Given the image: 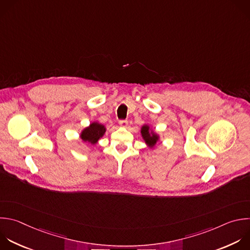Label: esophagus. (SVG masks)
<instances>
[{"label": "esophagus", "mask_w": 250, "mask_h": 250, "mask_svg": "<svg viewBox=\"0 0 250 250\" xmlns=\"http://www.w3.org/2000/svg\"><path fill=\"white\" fill-rule=\"evenodd\" d=\"M119 124H120V125H121L122 127H126L127 125H128V122H127V121H125V120H122V121L119 122Z\"/></svg>", "instance_id": "esophagus-1"}]
</instances>
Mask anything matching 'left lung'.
<instances>
[{"mask_svg":"<svg viewBox=\"0 0 250 250\" xmlns=\"http://www.w3.org/2000/svg\"><path fill=\"white\" fill-rule=\"evenodd\" d=\"M141 135L142 138L144 139L145 143L150 147L153 148L156 143L159 140V135L157 133H155L153 130L150 129V126L148 125H144L141 127Z\"/></svg>","mask_w":250,"mask_h":250,"instance_id":"8db88e82","label":"left lung"}]
</instances>
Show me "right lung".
I'll use <instances>...</instances> for the list:
<instances>
[{
  "label": "right lung",
  "instance_id": "1",
  "mask_svg": "<svg viewBox=\"0 0 250 250\" xmlns=\"http://www.w3.org/2000/svg\"><path fill=\"white\" fill-rule=\"evenodd\" d=\"M106 132V127L105 125L93 122L89 125V126L85 127L80 133V138L84 141L88 142L92 145H95L100 138L103 137V135Z\"/></svg>",
  "mask_w": 250,
  "mask_h": 250
}]
</instances>
